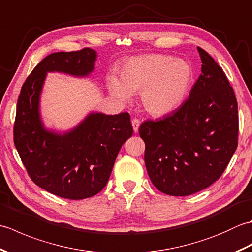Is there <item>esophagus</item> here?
I'll return each instance as SVG.
<instances>
[{
	"label": "esophagus",
	"mask_w": 252,
	"mask_h": 252,
	"mask_svg": "<svg viewBox=\"0 0 252 252\" xmlns=\"http://www.w3.org/2000/svg\"><path fill=\"white\" fill-rule=\"evenodd\" d=\"M140 120L138 119H133L132 120V126H133V131H134L135 133L138 132V127H140Z\"/></svg>",
	"instance_id": "1"
}]
</instances>
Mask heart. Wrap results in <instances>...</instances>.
<instances>
[{
    "instance_id": "heart-1",
    "label": "heart",
    "mask_w": 252,
    "mask_h": 252,
    "mask_svg": "<svg viewBox=\"0 0 252 252\" xmlns=\"http://www.w3.org/2000/svg\"><path fill=\"white\" fill-rule=\"evenodd\" d=\"M192 81V69L183 60L162 54L130 58L121 68L120 80L108 78V90L122 101L141 93V104L148 115L167 116L183 103Z\"/></svg>"
}]
</instances>
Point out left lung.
<instances>
[{
	"instance_id": "1",
	"label": "left lung",
	"mask_w": 252,
	"mask_h": 252,
	"mask_svg": "<svg viewBox=\"0 0 252 252\" xmlns=\"http://www.w3.org/2000/svg\"><path fill=\"white\" fill-rule=\"evenodd\" d=\"M197 50L201 74L189 98L172 115L140 126L149 179L170 196H189L215 183L237 148L233 88L215 60L205 50Z\"/></svg>"
}]
</instances>
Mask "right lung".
<instances>
[{
	"mask_svg": "<svg viewBox=\"0 0 252 252\" xmlns=\"http://www.w3.org/2000/svg\"><path fill=\"white\" fill-rule=\"evenodd\" d=\"M97 52H58L46 56L27 78L17 101L14 143L31 180L46 191L67 199L92 197L109 180L121 146L133 134L127 112L91 111L66 131L45 126L41 95L47 73L88 78Z\"/></svg>",
	"mask_w": 252,
	"mask_h": 252,
	"instance_id": "1",
	"label": "right lung"
}]
</instances>
